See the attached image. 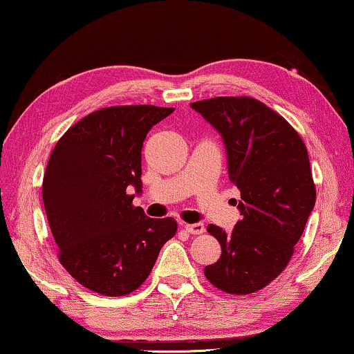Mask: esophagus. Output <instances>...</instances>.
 I'll list each match as a JSON object with an SVG mask.
<instances>
[{"instance_id": "obj_1", "label": "esophagus", "mask_w": 354, "mask_h": 354, "mask_svg": "<svg viewBox=\"0 0 354 354\" xmlns=\"http://www.w3.org/2000/svg\"><path fill=\"white\" fill-rule=\"evenodd\" d=\"M185 229L190 234H195V236H198V234H203L205 232V224L203 223H194V224H185Z\"/></svg>"}]
</instances>
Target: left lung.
I'll use <instances>...</instances> for the list:
<instances>
[{
  "label": "left lung",
  "instance_id": "left-lung-1",
  "mask_svg": "<svg viewBox=\"0 0 354 354\" xmlns=\"http://www.w3.org/2000/svg\"><path fill=\"white\" fill-rule=\"evenodd\" d=\"M223 138L229 180L241 192L231 232L209 224L221 257L205 268L229 295H250L286 268L315 205L304 141L281 115L250 97L190 104Z\"/></svg>",
  "mask_w": 354,
  "mask_h": 354
}]
</instances>
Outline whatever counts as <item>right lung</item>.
I'll list each match as a JSON object with an SVG mask.
<instances>
[{
	"instance_id": "1",
	"label": "right lung",
	"mask_w": 354,
	"mask_h": 354,
	"mask_svg": "<svg viewBox=\"0 0 354 354\" xmlns=\"http://www.w3.org/2000/svg\"><path fill=\"white\" fill-rule=\"evenodd\" d=\"M172 112L154 105L100 109L73 125L50 156L42 195L59 261L91 291L130 295L177 231L172 218H148L131 205L143 194V141Z\"/></svg>"
}]
</instances>
